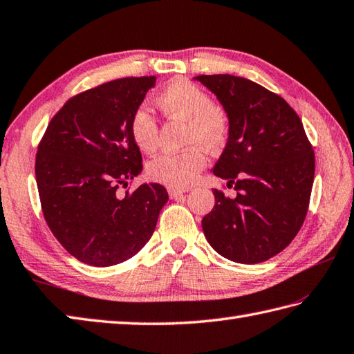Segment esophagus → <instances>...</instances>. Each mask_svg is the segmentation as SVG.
<instances>
[{
	"mask_svg": "<svg viewBox=\"0 0 354 354\" xmlns=\"http://www.w3.org/2000/svg\"><path fill=\"white\" fill-rule=\"evenodd\" d=\"M187 190H184V189H176V187H169V196L170 198H178V196H181L183 193H185Z\"/></svg>",
	"mask_w": 354,
	"mask_h": 354,
	"instance_id": "1",
	"label": "esophagus"
}]
</instances>
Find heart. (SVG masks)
<instances>
[{"mask_svg":"<svg viewBox=\"0 0 354 354\" xmlns=\"http://www.w3.org/2000/svg\"><path fill=\"white\" fill-rule=\"evenodd\" d=\"M156 104L167 118L187 122L184 141L190 147L155 156L147 164V173L158 183L185 189L196 181L207 164L201 147L216 153L230 140V116L223 106L214 102L209 92L189 80L170 82L156 96ZM129 131L136 147L144 153H151L158 147L159 126L147 107L140 106L131 112Z\"/></svg>","mask_w":354,"mask_h":354,"instance_id":"heart-1","label":"heart"}]
</instances>
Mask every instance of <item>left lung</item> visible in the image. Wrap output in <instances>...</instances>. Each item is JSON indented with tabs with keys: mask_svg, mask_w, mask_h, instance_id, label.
I'll return each mask as SVG.
<instances>
[{
	"mask_svg": "<svg viewBox=\"0 0 354 354\" xmlns=\"http://www.w3.org/2000/svg\"><path fill=\"white\" fill-rule=\"evenodd\" d=\"M230 116L232 133L213 173L236 198L214 189L203 218L209 244L239 264L281 253L306 221L315 178V151L301 118L279 95L233 75H199Z\"/></svg>",
	"mask_w": 354,
	"mask_h": 354,
	"instance_id": "1",
	"label": "left lung"
}]
</instances>
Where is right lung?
<instances>
[{
    "label": "right lung",
    "mask_w": 354,
    "mask_h": 354,
    "mask_svg": "<svg viewBox=\"0 0 354 354\" xmlns=\"http://www.w3.org/2000/svg\"><path fill=\"white\" fill-rule=\"evenodd\" d=\"M155 81L129 76L72 96L38 144L35 175L44 219L59 244L84 264L109 267L135 256L169 199L161 184L122 193L142 170L130 115Z\"/></svg>",
    "instance_id": "obj_1"
}]
</instances>
